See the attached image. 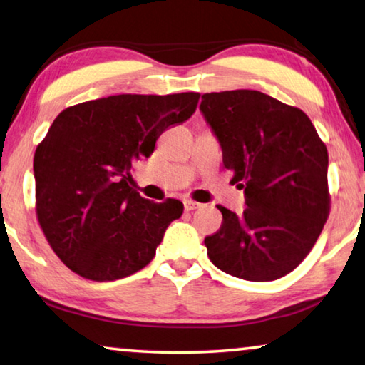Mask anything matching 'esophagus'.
<instances>
[{
    "mask_svg": "<svg viewBox=\"0 0 365 365\" xmlns=\"http://www.w3.org/2000/svg\"><path fill=\"white\" fill-rule=\"evenodd\" d=\"M183 206H185V211H195V210H200L203 205L198 203V201H193V200H185Z\"/></svg>",
    "mask_w": 365,
    "mask_h": 365,
    "instance_id": "1",
    "label": "esophagus"
}]
</instances>
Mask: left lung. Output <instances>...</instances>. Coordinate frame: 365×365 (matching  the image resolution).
<instances>
[{
    "label": "left lung",
    "mask_w": 365,
    "mask_h": 365,
    "mask_svg": "<svg viewBox=\"0 0 365 365\" xmlns=\"http://www.w3.org/2000/svg\"><path fill=\"white\" fill-rule=\"evenodd\" d=\"M200 110L247 206L240 214L217 206L222 225L205 239L207 257L240 279H279L309 255L327 222V146L302 110L259 91L203 94Z\"/></svg>",
    "instance_id": "1"
}]
</instances>
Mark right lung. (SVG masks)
<instances>
[{
	"mask_svg": "<svg viewBox=\"0 0 365 365\" xmlns=\"http://www.w3.org/2000/svg\"><path fill=\"white\" fill-rule=\"evenodd\" d=\"M200 94H120L58 115L34 155L37 217L50 247L74 273L115 281L143 269L178 200L154 203L131 188V167L149 158L170 125L195 113Z\"/></svg>",
	"mask_w": 365,
	"mask_h": 365,
	"instance_id": "obj_1",
	"label": "right lung"
}]
</instances>
